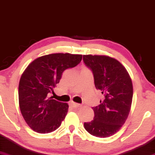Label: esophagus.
Segmentation results:
<instances>
[{
  "label": "esophagus",
  "instance_id": "esophagus-1",
  "mask_svg": "<svg viewBox=\"0 0 155 155\" xmlns=\"http://www.w3.org/2000/svg\"><path fill=\"white\" fill-rule=\"evenodd\" d=\"M70 105L72 107H74V108H76V107H79L81 106L80 104H78V103H75V102H72H72H70Z\"/></svg>",
  "mask_w": 155,
  "mask_h": 155
}]
</instances>
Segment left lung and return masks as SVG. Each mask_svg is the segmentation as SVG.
<instances>
[{"label":"left lung","mask_w":155,"mask_h":155,"mask_svg":"<svg viewBox=\"0 0 155 155\" xmlns=\"http://www.w3.org/2000/svg\"><path fill=\"white\" fill-rule=\"evenodd\" d=\"M83 62L92 72L94 84L104 96L99 106L93 107L94 120L84 123L91 135L107 138L124 124L131 106L133 85L126 69L117 60L107 56L83 55Z\"/></svg>","instance_id":"obj_1"}]
</instances>
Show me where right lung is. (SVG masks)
Here are the masks:
<instances>
[{"label": "right lung", "mask_w": 155, "mask_h": 155, "mask_svg": "<svg viewBox=\"0 0 155 155\" xmlns=\"http://www.w3.org/2000/svg\"><path fill=\"white\" fill-rule=\"evenodd\" d=\"M81 60L79 54H48L34 60L23 72L19 85V108L25 122L35 132L48 134L61 125L69 105L51 99L49 94L64 71L76 67Z\"/></svg>", "instance_id": "right-lung-1"}]
</instances>
